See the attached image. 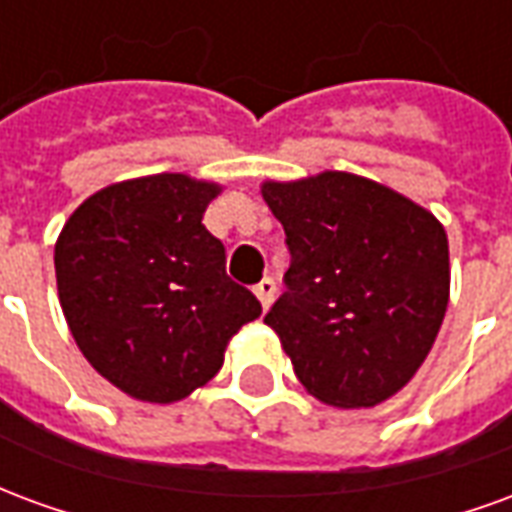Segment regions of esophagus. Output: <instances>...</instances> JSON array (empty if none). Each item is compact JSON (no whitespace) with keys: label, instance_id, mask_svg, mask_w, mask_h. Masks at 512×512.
<instances>
[{"label":"esophagus","instance_id":"esophagus-1","mask_svg":"<svg viewBox=\"0 0 512 512\" xmlns=\"http://www.w3.org/2000/svg\"><path fill=\"white\" fill-rule=\"evenodd\" d=\"M274 293H277V282L271 277L260 279L255 285V296L260 299V304H263V310H268L271 307V301H274Z\"/></svg>","mask_w":512,"mask_h":512}]
</instances>
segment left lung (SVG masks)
Instances as JSON below:
<instances>
[{"label": "left lung", "instance_id": "8db88e82", "mask_svg": "<svg viewBox=\"0 0 512 512\" xmlns=\"http://www.w3.org/2000/svg\"><path fill=\"white\" fill-rule=\"evenodd\" d=\"M285 227L288 290L266 323L304 389L337 408L400 392L433 348L450 301L439 219L351 172L263 183Z\"/></svg>", "mask_w": 512, "mask_h": 512}]
</instances>
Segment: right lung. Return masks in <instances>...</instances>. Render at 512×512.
<instances>
[{
	"label": "right lung",
	"instance_id": "right-lung-1",
	"mask_svg": "<svg viewBox=\"0 0 512 512\" xmlns=\"http://www.w3.org/2000/svg\"><path fill=\"white\" fill-rule=\"evenodd\" d=\"M216 183L161 172L95 191L54 246L65 321L84 359L126 395L175 403L211 381L224 348L260 318L224 271L202 213Z\"/></svg>",
	"mask_w": 512,
	"mask_h": 512
}]
</instances>
